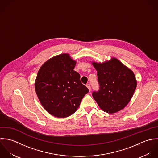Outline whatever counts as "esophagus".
Masks as SVG:
<instances>
[{
	"mask_svg": "<svg viewBox=\"0 0 158 158\" xmlns=\"http://www.w3.org/2000/svg\"><path fill=\"white\" fill-rule=\"evenodd\" d=\"M86 86H87V87L89 89V91H90V90H91V86H90V84H87L86 85Z\"/></svg>",
	"mask_w": 158,
	"mask_h": 158,
	"instance_id": "1",
	"label": "esophagus"
}]
</instances>
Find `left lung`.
Wrapping results in <instances>:
<instances>
[{"instance_id": "left-lung-1", "label": "left lung", "mask_w": 158, "mask_h": 158, "mask_svg": "<svg viewBox=\"0 0 158 158\" xmlns=\"http://www.w3.org/2000/svg\"><path fill=\"white\" fill-rule=\"evenodd\" d=\"M97 70L99 90L92 96L104 112L109 114L123 109L130 101L136 89L133 72L118 60L103 63L93 62Z\"/></svg>"}]
</instances>
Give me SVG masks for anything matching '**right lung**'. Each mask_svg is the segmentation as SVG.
Instances as JSON below:
<instances>
[{
	"label": "right lung",
	"instance_id": "add662e5",
	"mask_svg": "<svg viewBox=\"0 0 158 158\" xmlns=\"http://www.w3.org/2000/svg\"><path fill=\"white\" fill-rule=\"evenodd\" d=\"M76 62L69 54L55 56L38 71L35 84L38 98L50 114L64 118L73 114L89 89L74 71Z\"/></svg>",
	"mask_w": 158,
	"mask_h": 158
}]
</instances>
